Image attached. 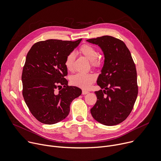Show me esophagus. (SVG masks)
Masks as SVG:
<instances>
[{"label":"esophagus","mask_w":161,"mask_h":161,"mask_svg":"<svg viewBox=\"0 0 161 161\" xmlns=\"http://www.w3.org/2000/svg\"><path fill=\"white\" fill-rule=\"evenodd\" d=\"M89 92V91H84V90H83V91H82V94H83V95H85V94H88Z\"/></svg>","instance_id":"esophagus-1"}]
</instances>
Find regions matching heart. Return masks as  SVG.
I'll return each instance as SVG.
<instances>
[{
	"mask_svg": "<svg viewBox=\"0 0 161 161\" xmlns=\"http://www.w3.org/2000/svg\"><path fill=\"white\" fill-rule=\"evenodd\" d=\"M79 51L87 59L91 61L94 67H98L100 62L97 59L99 52L97 49L90 44H84L79 49ZM75 60V54L69 53L65 60V66L69 71H72L74 69V62ZM95 80V76L91 73H78L72 76L70 78V83L75 86L80 87L83 89H89L91 84Z\"/></svg>",
	"mask_w": 161,
	"mask_h": 161,
	"instance_id": "heart-1",
	"label": "heart"
}]
</instances>
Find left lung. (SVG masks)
Segmentation results:
<instances>
[{
  "instance_id": "1",
  "label": "left lung",
  "mask_w": 161,
  "mask_h": 161,
  "mask_svg": "<svg viewBox=\"0 0 161 161\" xmlns=\"http://www.w3.org/2000/svg\"><path fill=\"white\" fill-rule=\"evenodd\" d=\"M97 45L104 54V64L97 84V101L91 109L93 118L107 126L118 125L132 110L138 94L137 71L125 43L111 36L86 40Z\"/></svg>"
}]
</instances>
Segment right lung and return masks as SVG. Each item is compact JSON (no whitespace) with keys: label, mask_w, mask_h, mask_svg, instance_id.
Segmentation results:
<instances>
[{"label":"right lung","mask_w":161,"mask_h":161,"mask_svg":"<svg viewBox=\"0 0 161 161\" xmlns=\"http://www.w3.org/2000/svg\"><path fill=\"white\" fill-rule=\"evenodd\" d=\"M82 39L62 41L49 39L38 42L29 51L23 68L22 94L27 107L40 122L53 125L64 119L71 102L81 94L75 86H68L65 66L67 56ZM64 86L57 92L58 87Z\"/></svg>","instance_id":"1"}]
</instances>
